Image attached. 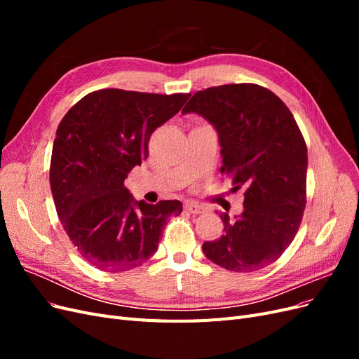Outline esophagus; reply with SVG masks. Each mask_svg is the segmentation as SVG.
I'll use <instances>...</instances> for the list:
<instances>
[{"instance_id": "obj_1", "label": "esophagus", "mask_w": 359, "mask_h": 359, "mask_svg": "<svg viewBox=\"0 0 359 359\" xmlns=\"http://www.w3.org/2000/svg\"><path fill=\"white\" fill-rule=\"evenodd\" d=\"M186 210L190 214H202L205 211V208L202 205L196 203V202H186Z\"/></svg>"}]
</instances>
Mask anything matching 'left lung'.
Listing matches in <instances>:
<instances>
[{
  "label": "left lung",
  "instance_id": "left-lung-1",
  "mask_svg": "<svg viewBox=\"0 0 359 359\" xmlns=\"http://www.w3.org/2000/svg\"><path fill=\"white\" fill-rule=\"evenodd\" d=\"M202 115L222 145V173L244 189V211L220 214L224 235L202 245L205 256L235 273L262 269L295 238L307 203V145L289 107L256 83L211 86L182 114Z\"/></svg>",
  "mask_w": 359,
  "mask_h": 359
}]
</instances>
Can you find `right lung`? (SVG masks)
Segmentation results:
<instances>
[{
	"instance_id": "add662e5",
	"label": "right lung",
	"mask_w": 359,
	"mask_h": 359,
	"mask_svg": "<svg viewBox=\"0 0 359 359\" xmlns=\"http://www.w3.org/2000/svg\"><path fill=\"white\" fill-rule=\"evenodd\" d=\"M190 94L106 88L86 94L64 115L53 140L49 180L64 231L90 265L109 273L145 264L157 252L180 201H135L127 173L148 157L154 130Z\"/></svg>"
}]
</instances>
